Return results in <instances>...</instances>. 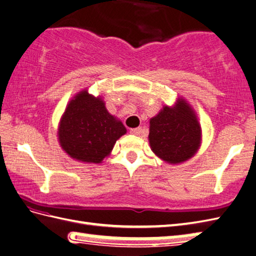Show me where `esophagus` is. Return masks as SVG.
I'll list each match as a JSON object with an SVG mask.
<instances>
[{"label": "esophagus", "instance_id": "34e87169", "mask_svg": "<svg viewBox=\"0 0 256 256\" xmlns=\"http://www.w3.org/2000/svg\"><path fill=\"white\" fill-rule=\"evenodd\" d=\"M131 134H134V136H139L141 132H142V128H132L131 131Z\"/></svg>", "mask_w": 256, "mask_h": 256}]
</instances>
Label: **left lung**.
<instances>
[{"label":"left lung","mask_w":256,"mask_h":256,"mask_svg":"<svg viewBox=\"0 0 256 256\" xmlns=\"http://www.w3.org/2000/svg\"><path fill=\"white\" fill-rule=\"evenodd\" d=\"M152 152L168 164H180L196 155L202 146V126L190 104L179 96L149 120Z\"/></svg>","instance_id":"obj_1"}]
</instances>
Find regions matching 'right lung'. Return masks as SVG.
<instances>
[{"mask_svg":"<svg viewBox=\"0 0 256 256\" xmlns=\"http://www.w3.org/2000/svg\"><path fill=\"white\" fill-rule=\"evenodd\" d=\"M125 133L123 123L107 110L102 98L84 88L67 104L56 136L60 147L72 160L99 164Z\"/></svg>","mask_w":256,"mask_h":256,"instance_id":"obj_1","label":"right lung"}]
</instances>
